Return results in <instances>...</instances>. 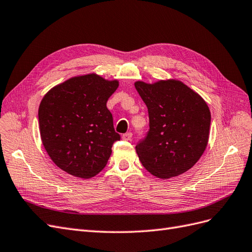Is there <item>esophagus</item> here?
Listing matches in <instances>:
<instances>
[{"label": "esophagus", "instance_id": "34e87169", "mask_svg": "<svg viewBox=\"0 0 252 252\" xmlns=\"http://www.w3.org/2000/svg\"><path fill=\"white\" fill-rule=\"evenodd\" d=\"M131 138H132L131 132H127V133H124L123 135H122V139H123L124 141H130Z\"/></svg>", "mask_w": 252, "mask_h": 252}]
</instances>
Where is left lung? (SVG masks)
<instances>
[{
  "label": "left lung",
  "mask_w": 252,
  "mask_h": 252,
  "mask_svg": "<svg viewBox=\"0 0 252 252\" xmlns=\"http://www.w3.org/2000/svg\"><path fill=\"white\" fill-rule=\"evenodd\" d=\"M134 86L149 114L146 139L135 146L142 165L162 180L186 172L207 147L211 120L207 103L175 79L136 81Z\"/></svg>",
  "instance_id": "8db88e82"
}]
</instances>
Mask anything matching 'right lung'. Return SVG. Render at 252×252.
Returning a JSON list of instances; mask_svg holds the SVG:
<instances>
[{"label": "right lung", "mask_w": 252, "mask_h": 252, "mask_svg": "<svg viewBox=\"0 0 252 252\" xmlns=\"http://www.w3.org/2000/svg\"><path fill=\"white\" fill-rule=\"evenodd\" d=\"M118 80L96 73L77 75L52 87L39 107L43 146L60 169L81 179L102 171L120 134L107 103Z\"/></svg>", "instance_id": "right-lung-1"}]
</instances>
